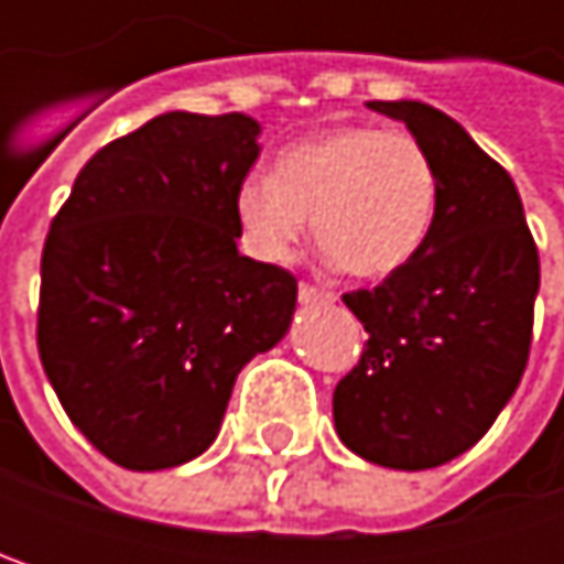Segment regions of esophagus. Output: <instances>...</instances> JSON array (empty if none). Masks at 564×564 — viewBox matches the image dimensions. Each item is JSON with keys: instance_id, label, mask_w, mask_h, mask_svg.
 <instances>
[{"instance_id": "esophagus-1", "label": "esophagus", "mask_w": 564, "mask_h": 564, "mask_svg": "<svg viewBox=\"0 0 564 564\" xmlns=\"http://www.w3.org/2000/svg\"><path fill=\"white\" fill-rule=\"evenodd\" d=\"M336 293L333 290H323V286H313V283H300V303H333Z\"/></svg>"}]
</instances>
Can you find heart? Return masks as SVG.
Returning a JSON list of instances; mask_svg holds the SVG:
<instances>
[{"label": "heart", "instance_id": "obj_1", "mask_svg": "<svg viewBox=\"0 0 564 564\" xmlns=\"http://www.w3.org/2000/svg\"><path fill=\"white\" fill-rule=\"evenodd\" d=\"M441 212V172L404 130L339 127L286 147L271 175H251L235 195L248 248L286 261L313 218L316 245L352 278L404 271L431 241Z\"/></svg>", "mask_w": 564, "mask_h": 564}]
</instances>
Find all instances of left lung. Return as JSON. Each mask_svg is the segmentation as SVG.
Returning <instances> with one entry per match:
<instances>
[{
  "mask_svg": "<svg viewBox=\"0 0 564 564\" xmlns=\"http://www.w3.org/2000/svg\"><path fill=\"white\" fill-rule=\"evenodd\" d=\"M427 147L441 212L424 251L372 290L343 293L369 339L333 392L343 444L392 470L441 467L470 451L529 362L539 251L509 172L447 113L369 100Z\"/></svg>",
  "mask_w": 564,
  "mask_h": 564,
  "instance_id": "obj_1",
  "label": "left lung"
}]
</instances>
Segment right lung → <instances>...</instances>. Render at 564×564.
Wrapping results in <instances>:
<instances>
[{"label": "right lung", "instance_id": "right-lung-1", "mask_svg": "<svg viewBox=\"0 0 564 564\" xmlns=\"http://www.w3.org/2000/svg\"><path fill=\"white\" fill-rule=\"evenodd\" d=\"M258 133L245 113L153 117L97 150L52 218L39 356L70 424L117 467L198 457L238 372L290 326L296 278L238 254Z\"/></svg>", "mask_w": 564, "mask_h": 564}]
</instances>
